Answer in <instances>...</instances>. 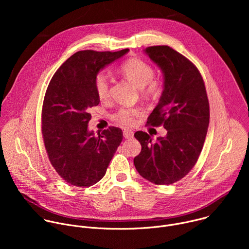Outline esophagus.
Segmentation results:
<instances>
[{
    "label": "esophagus",
    "instance_id": "esophagus-1",
    "mask_svg": "<svg viewBox=\"0 0 249 249\" xmlns=\"http://www.w3.org/2000/svg\"><path fill=\"white\" fill-rule=\"evenodd\" d=\"M123 136L125 139H133L134 133L131 130H124L123 131Z\"/></svg>",
    "mask_w": 249,
    "mask_h": 249
}]
</instances>
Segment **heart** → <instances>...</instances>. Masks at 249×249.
<instances>
[{
	"mask_svg": "<svg viewBox=\"0 0 249 249\" xmlns=\"http://www.w3.org/2000/svg\"><path fill=\"white\" fill-rule=\"evenodd\" d=\"M121 73L124 77L148 96L157 95L161 88L159 79H154L153 67L140 59H130L120 66ZM96 94L100 100H106L110 94V84L107 75L98 74L94 81ZM139 108L121 107L114 115L113 119L123 126H133L140 116Z\"/></svg>",
	"mask_w": 249,
	"mask_h": 249,
	"instance_id": "1",
	"label": "heart"
}]
</instances>
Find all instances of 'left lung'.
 <instances>
[{
	"label": "left lung",
	"instance_id": "8db88e82",
	"mask_svg": "<svg viewBox=\"0 0 249 249\" xmlns=\"http://www.w3.org/2000/svg\"><path fill=\"white\" fill-rule=\"evenodd\" d=\"M145 53L163 74V90L147 124L163 125L167 134L154 143L146 132H136L142 150L134 164L145 179L167 185L183 178L198 160L209 126V100L200 72L186 57L165 45Z\"/></svg>",
	"mask_w": 249,
	"mask_h": 249
}]
</instances>
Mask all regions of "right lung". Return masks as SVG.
Returning a JSON list of instances; mask_svg holds the SVG:
<instances>
[{
	"label": "right lung",
	"instance_id": "obj_1",
	"mask_svg": "<svg viewBox=\"0 0 249 249\" xmlns=\"http://www.w3.org/2000/svg\"><path fill=\"white\" fill-rule=\"evenodd\" d=\"M128 51H79L57 70L48 85L42 107L43 141L51 164L71 185L97 183L123 139L120 128L109 127L95 136L88 124L89 109L99 103L94 88L97 74Z\"/></svg>",
	"mask_w": 249,
	"mask_h": 249
}]
</instances>
